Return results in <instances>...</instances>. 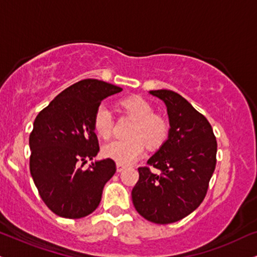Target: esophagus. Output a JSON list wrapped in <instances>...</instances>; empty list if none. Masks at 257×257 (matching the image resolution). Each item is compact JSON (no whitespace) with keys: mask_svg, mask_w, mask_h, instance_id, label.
I'll return each mask as SVG.
<instances>
[{"mask_svg":"<svg viewBox=\"0 0 257 257\" xmlns=\"http://www.w3.org/2000/svg\"><path fill=\"white\" fill-rule=\"evenodd\" d=\"M125 169V166H122V164H116V172L118 173H120V172H122V170Z\"/></svg>","mask_w":257,"mask_h":257,"instance_id":"1","label":"esophagus"}]
</instances>
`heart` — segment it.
<instances>
[{"instance_id": "1", "label": "heart", "mask_w": 257, "mask_h": 257, "mask_svg": "<svg viewBox=\"0 0 257 257\" xmlns=\"http://www.w3.org/2000/svg\"><path fill=\"white\" fill-rule=\"evenodd\" d=\"M120 106L135 119L128 134L131 137L116 139L104 144L102 155L119 164H130L143 154L145 143L150 148L161 147L168 137L169 125L162 116L154 114L151 104L143 97H127L120 102ZM93 128L95 134L103 139L109 138L112 134V114L103 104L95 110Z\"/></svg>"}]
</instances>
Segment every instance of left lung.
<instances>
[{"label": "left lung", "instance_id": "1", "mask_svg": "<svg viewBox=\"0 0 257 257\" xmlns=\"http://www.w3.org/2000/svg\"><path fill=\"white\" fill-rule=\"evenodd\" d=\"M149 93L166 103L170 128L148 167L138 168L132 202L149 221L170 224L191 214L204 200L216 168L217 141L208 120L181 95L167 89Z\"/></svg>", "mask_w": 257, "mask_h": 257}]
</instances>
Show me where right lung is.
I'll return each mask as SVG.
<instances>
[{"instance_id":"add662e5","label":"right lung","mask_w":257,"mask_h":257,"mask_svg":"<svg viewBox=\"0 0 257 257\" xmlns=\"http://www.w3.org/2000/svg\"><path fill=\"white\" fill-rule=\"evenodd\" d=\"M122 89L107 82L87 78L58 94L38 114L30 135V170L47 207L57 216L83 218L96 210L103 187L116 172L110 158L87 160L99 153L93 128L101 101Z\"/></svg>"}]
</instances>
